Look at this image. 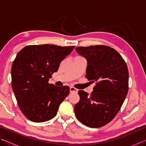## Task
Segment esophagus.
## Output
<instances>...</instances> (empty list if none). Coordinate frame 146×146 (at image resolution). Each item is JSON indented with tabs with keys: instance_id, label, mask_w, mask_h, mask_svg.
<instances>
[{
	"instance_id": "esophagus-1",
	"label": "esophagus",
	"mask_w": 146,
	"mask_h": 146,
	"mask_svg": "<svg viewBox=\"0 0 146 146\" xmlns=\"http://www.w3.org/2000/svg\"><path fill=\"white\" fill-rule=\"evenodd\" d=\"M70 93H77L78 92V90H76V89L74 87H70Z\"/></svg>"
}]
</instances>
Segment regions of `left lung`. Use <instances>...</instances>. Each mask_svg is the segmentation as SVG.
Instances as JSON below:
<instances>
[{
    "instance_id": "1",
    "label": "left lung",
    "mask_w": 146,
    "mask_h": 146,
    "mask_svg": "<svg viewBox=\"0 0 146 146\" xmlns=\"http://www.w3.org/2000/svg\"><path fill=\"white\" fill-rule=\"evenodd\" d=\"M78 55L87 60L86 77L96 82L90 95L78 91L75 106L77 119L90 127H100L111 122L122 106L128 91L126 63L113 48L106 46L77 47Z\"/></svg>"
}]
</instances>
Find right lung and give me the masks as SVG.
<instances>
[{"label":"right lung","mask_w":146,"mask_h":146,"mask_svg":"<svg viewBox=\"0 0 146 146\" xmlns=\"http://www.w3.org/2000/svg\"><path fill=\"white\" fill-rule=\"evenodd\" d=\"M75 46H27L17 53L11 67V86L20 110L29 120L43 122L57 113L70 87L49 84L51 75Z\"/></svg>","instance_id":"1"}]
</instances>
